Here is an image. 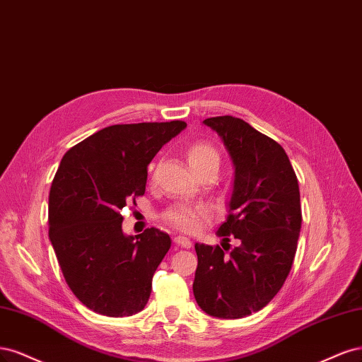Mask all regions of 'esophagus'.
Returning a JSON list of instances; mask_svg holds the SVG:
<instances>
[{"instance_id": "1", "label": "esophagus", "mask_w": 362, "mask_h": 362, "mask_svg": "<svg viewBox=\"0 0 362 362\" xmlns=\"http://www.w3.org/2000/svg\"><path fill=\"white\" fill-rule=\"evenodd\" d=\"M174 242H176V245H179V247H182V248H191L192 247L191 239L185 238V236H176V238H174Z\"/></svg>"}]
</instances>
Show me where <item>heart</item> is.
Returning <instances> with one entry per match:
<instances>
[{
    "label": "heart",
    "instance_id": "b5f03b06",
    "mask_svg": "<svg viewBox=\"0 0 362 362\" xmlns=\"http://www.w3.org/2000/svg\"><path fill=\"white\" fill-rule=\"evenodd\" d=\"M186 158L191 170L195 173L204 167H219V153L218 150L207 141H195L188 150H186ZM207 212L203 207H189V206H177L173 207L164 215L165 221L176 227L177 230L191 233L195 231L200 226L202 221L206 218Z\"/></svg>",
    "mask_w": 362,
    "mask_h": 362
}]
</instances>
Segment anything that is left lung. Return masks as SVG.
Instances as JSON below:
<instances>
[{"label":"left lung","instance_id":"8db88e82","mask_svg":"<svg viewBox=\"0 0 362 362\" xmlns=\"http://www.w3.org/2000/svg\"><path fill=\"white\" fill-rule=\"evenodd\" d=\"M204 124L223 138L236 168L228 216L216 235L240 245L226 254L224 245L195 243L194 296L214 317L240 319L269 304L291 269L302 223L299 185L275 139L233 115Z\"/></svg>","mask_w":362,"mask_h":362}]
</instances>
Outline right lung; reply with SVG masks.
<instances>
[{
    "label": "right lung",
    "mask_w": 362,
    "mask_h": 362,
    "mask_svg": "<svg viewBox=\"0 0 362 362\" xmlns=\"http://www.w3.org/2000/svg\"><path fill=\"white\" fill-rule=\"evenodd\" d=\"M185 127L112 124L63 156L49 191V239L67 286L91 311L124 317L146 307L171 239L155 227L123 235L120 211L144 195L151 159Z\"/></svg>",
    "instance_id": "1"
}]
</instances>
